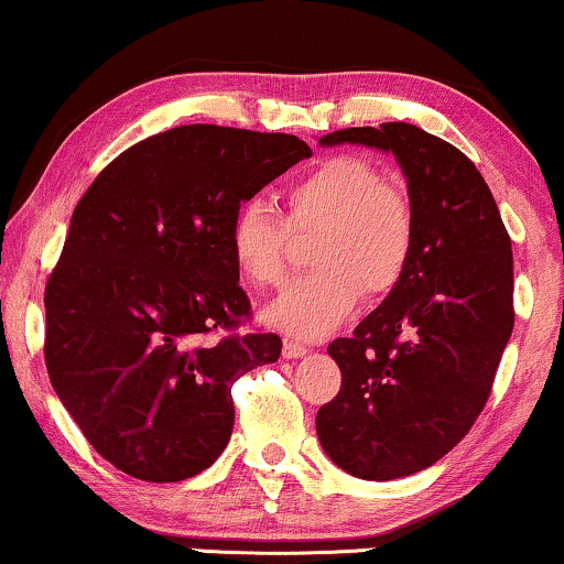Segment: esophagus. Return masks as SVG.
I'll return each instance as SVG.
<instances>
[{"instance_id": "esophagus-1", "label": "esophagus", "mask_w": 564, "mask_h": 564, "mask_svg": "<svg viewBox=\"0 0 564 564\" xmlns=\"http://www.w3.org/2000/svg\"><path fill=\"white\" fill-rule=\"evenodd\" d=\"M282 352H284V358H288V360H295V358H303L305 352H308V347L301 345V343H295V339H290V343H284Z\"/></svg>"}]
</instances>
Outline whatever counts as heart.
Masks as SVG:
<instances>
[{
  "instance_id": "b5f03b06",
  "label": "heart",
  "mask_w": 564,
  "mask_h": 564,
  "mask_svg": "<svg viewBox=\"0 0 564 564\" xmlns=\"http://www.w3.org/2000/svg\"><path fill=\"white\" fill-rule=\"evenodd\" d=\"M318 229L311 263L263 308V322L284 335L316 339L337 329L358 305L360 288L384 295L405 276L415 246L413 206L371 162L337 156L318 164L288 193V221L263 200H248L232 217L229 250L256 288L284 276L290 229Z\"/></svg>"
}]
</instances>
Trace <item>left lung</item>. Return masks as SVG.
<instances>
[{
  "mask_svg": "<svg viewBox=\"0 0 564 564\" xmlns=\"http://www.w3.org/2000/svg\"><path fill=\"white\" fill-rule=\"evenodd\" d=\"M345 143L400 164L415 246L398 288L326 347L343 387L318 408L316 434L345 474L392 481L442 460L484 410L516 324L512 242L481 172L452 143L408 122L318 138Z\"/></svg>",
  "mask_w": 564,
  "mask_h": 564,
  "instance_id": "8db88e82",
  "label": "left lung"
}]
</instances>
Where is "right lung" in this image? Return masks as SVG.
Listing matches in <instances>:
<instances>
[{"label":"right lung","instance_id":"add662e5","mask_svg":"<svg viewBox=\"0 0 564 564\" xmlns=\"http://www.w3.org/2000/svg\"><path fill=\"white\" fill-rule=\"evenodd\" d=\"M308 156L295 135L183 124L122 151L75 206L46 284L44 356L59 402L122 474L206 470L232 436V384L280 358L276 335H208L250 311L235 212Z\"/></svg>","mask_w":564,"mask_h":564}]
</instances>
